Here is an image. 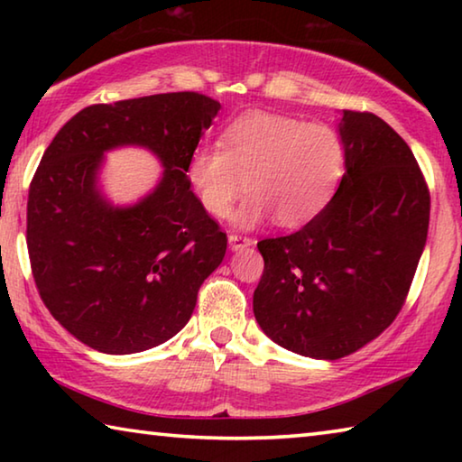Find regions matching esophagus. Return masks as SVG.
<instances>
[{"mask_svg": "<svg viewBox=\"0 0 462 462\" xmlns=\"http://www.w3.org/2000/svg\"><path fill=\"white\" fill-rule=\"evenodd\" d=\"M228 240H230V246L234 250H242V248H246V246H250L254 242L253 238L246 236V234H236V232H230L228 234Z\"/></svg>", "mask_w": 462, "mask_h": 462, "instance_id": "esophagus-1", "label": "esophagus"}]
</instances>
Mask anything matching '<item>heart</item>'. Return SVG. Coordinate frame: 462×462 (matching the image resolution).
Wrapping results in <instances>:
<instances>
[{
  "label": "heart",
  "mask_w": 462,
  "mask_h": 462,
  "mask_svg": "<svg viewBox=\"0 0 462 462\" xmlns=\"http://www.w3.org/2000/svg\"><path fill=\"white\" fill-rule=\"evenodd\" d=\"M220 143L195 148L187 179L201 208L224 217L246 177L240 226H256L271 214L285 228L308 224L330 203L346 169L340 132L293 116L246 112L224 128Z\"/></svg>",
  "instance_id": "heart-1"
}]
</instances>
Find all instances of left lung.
<instances>
[{"label": "left lung", "instance_id": "obj_1", "mask_svg": "<svg viewBox=\"0 0 462 462\" xmlns=\"http://www.w3.org/2000/svg\"><path fill=\"white\" fill-rule=\"evenodd\" d=\"M346 173L301 230L264 238L254 318L273 342L336 361L385 330L408 300L430 222V189L405 140L344 109Z\"/></svg>", "mask_w": 462, "mask_h": 462}]
</instances>
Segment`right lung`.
<instances>
[{"instance_id": "obj_1", "label": "right lung", "mask_w": 462, "mask_h": 462, "mask_svg": "<svg viewBox=\"0 0 462 462\" xmlns=\"http://www.w3.org/2000/svg\"><path fill=\"white\" fill-rule=\"evenodd\" d=\"M217 109L198 91L93 104L42 154L26 212L34 283L52 318L99 353H143L173 338L224 259L226 232L185 171ZM120 143L151 147L166 165L155 193L126 210L95 189L100 154Z\"/></svg>"}]
</instances>
